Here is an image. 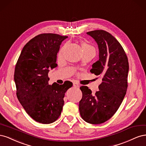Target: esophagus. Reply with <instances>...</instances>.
<instances>
[{
  "label": "esophagus",
  "mask_w": 146,
  "mask_h": 146,
  "mask_svg": "<svg viewBox=\"0 0 146 146\" xmlns=\"http://www.w3.org/2000/svg\"><path fill=\"white\" fill-rule=\"evenodd\" d=\"M73 85H74V86H75V87H77V88L80 87V85H79L77 83H73Z\"/></svg>",
  "instance_id": "1"
}]
</instances>
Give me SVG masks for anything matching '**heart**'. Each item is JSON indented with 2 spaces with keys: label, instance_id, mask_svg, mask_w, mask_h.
<instances>
[{
  "label": "heart",
  "instance_id": "obj_1",
  "mask_svg": "<svg viewBox=\"0 0 146 146\" xmlns=\"http://www.w3.org/2000/svg\"><path fill=\"white\" fill-rule=\"evenodd\" d=\"M82 49H83V51L90 50H94V47L91 46V45H90L89 44L86 43V42H83L82 44Z\"/></svg>",
  "mask_w": 146,
  "mask_h": 146
}]
</instances>
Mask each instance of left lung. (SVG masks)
<instances>
[{"label": "left lung", "instance_id": "1", "mask_svg": "<svg viewBox=\"0 0 146 146\" xmlns=\"http://www.w3.org/2000/svg\"><path fill=\"white\" fill-rule=\"evenodd\" d=\"M86 34L93 38L99 48V60L92 64L90 72L101 75L99 91L92 94L88 87L82 86V99L79 111L84 121L99 124L108 121L120 107L126 94L129 66L121 44L106 31L94 30Z\"/></svg>", "mask_w": 146, "mask_h": 146}]
</instances>
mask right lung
<instances>
[{
	"label": "right lung",
	"mask_w": 146,
	"mask_h": 146,
	"mask_svg": "<svg viewBox=\"0 0 146 146\" xmlns=\"http://www.w3.org/2000/svg\"><path fill=\"white\" fill-rule=\"evenodd\" d=\"M67 38L54 33L38 35L24 46L17 61L14 75L17 98L38 122L47 124L59 117L65 92L72 86L69 81L48 85V73L57 66V53Z\"/></svg>",
	"instance_id": "right-lung-1"
}]
</instances>
